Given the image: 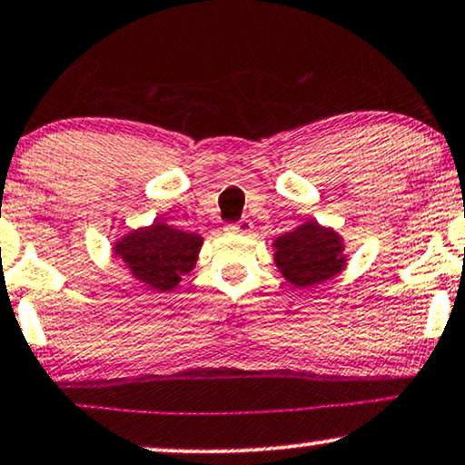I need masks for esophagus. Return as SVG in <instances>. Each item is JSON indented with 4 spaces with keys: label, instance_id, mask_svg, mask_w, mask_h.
<instances>
[{
    "label": "esophagus",
    "instance_id": "esophagus-1",
    "mask_svg": "<svg viewBox=\"0 0 465 465\" xmlns=\"http://www.w3.org/2000/svg\"><path fill=\"white\" fill-rule=\"evenodd\" d=\"M224 231L228 234H247V232H252V222L250 220H239V222H234V224H228Z\"/></svg>",
    "mask_w": 465,
    "mask_h": 465
}]
</instances>
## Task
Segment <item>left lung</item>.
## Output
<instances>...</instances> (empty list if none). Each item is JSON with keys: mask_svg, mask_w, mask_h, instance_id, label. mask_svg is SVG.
Masks as SVG:
<instances>
[{"mask_svg": "<svg viewBox=\"0 0 465 465\" xmlns=\"http://www.w3.org/2000/svg\"><path fill=\"white\" fill-rule=\"evenodd\" d=\"M275 267L297 288H312L346 267L343 239L333 228L307 220L273 241Z\"/></svg>", "mask_w": 465, "mask_h": 465, "instance_id": "obj_1", "label": "left lung"}]
</instances>
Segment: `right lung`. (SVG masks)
I'll return each instance as SVG.
<instances>
[{
  "label": "right lung",
  "mask_w": 465,
  "mask_h": 465,
  "mask_svg": "<svg viewBox=\"0 0 465 465\" xmlns=\"http://www.w3.org/2000/svg\"><path fill=\"white\" fill-rule=\"evenodd\" d=\"M203 237L155 220L114 241L113 254L125 264L130 275L152 291H173L181 275L196 267Z\"/></svg>",
  "instance_id": "right-lung-1"
}]
</instances>
